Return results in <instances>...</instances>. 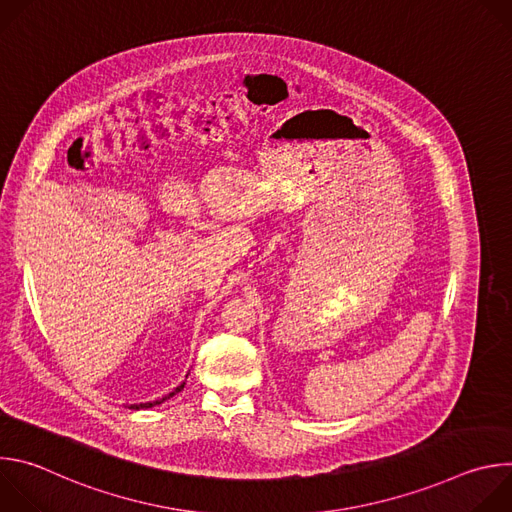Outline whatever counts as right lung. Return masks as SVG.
I'll list each match as a JSON object with an SVG mask.
<instances>
[{
    "mask_svg": "<svg viewBox=\"0 0 512 512\" xmlns=\"http://www.w3.org/2000/svg\"><path fill=\"white\" fill-rule=\"evenodd\" d=\"M186 377H188V375H186ZM184 385H186V383H182V385H178V387H176V389H174V391H172V393H168V395H164V397H162V399H156V401H148V403H139V405H129V409H135V411H137V409H150V407H156V405H162V403H164V401H168V399H170V397H174V395H176V393H180V391H182V389H184Z\"/></svg>",
    "mask_w": 512,
    "mask_h": 512,
    "instance_id": "obj_1",
    "label": "right lung"
}]
</instances>
